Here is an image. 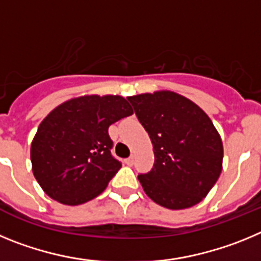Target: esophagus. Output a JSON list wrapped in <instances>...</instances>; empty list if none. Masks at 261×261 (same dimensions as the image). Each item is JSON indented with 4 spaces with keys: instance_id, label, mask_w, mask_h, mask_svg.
I'll return each instance as SVG.
<instances>
[{
    "instance_id": "34e87169",
    "label": "esophagus",
    "mask_w": 261,
    "mask_h": 261,
    "mask_svg": "<svg viewBox=\"0 0 261 261\" xmlns=\"http://www.w3.org/2000/svg\"><path fill=\"white\" fill-rule=\"evenodd\" d=\"M133 162H135V156H129V158H126L125 159V163H126V165H128V166H132L133 165Z\"/></svg>"
}]
</instances>
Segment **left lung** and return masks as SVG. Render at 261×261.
Wrapping results in <instances>:
<instances>
[{
	"mask_svg": "<svg viewBox=\"0 0 261 261\" xmlns=\"http://www.w3.org/2000/svg\"><path fill=\"white\" fill-rule=\"evenodd\" d=\"M128 100L153 144V168L138 175L145 193L172 211L199 204L222 171V140L212 120L196 103L170 90Z\"/></svg>",
	"mask_w": 261,
	"mask_h": 261,
	"instance_id": "left-lung-1",
	"label": "left lung"
}]
</instances>
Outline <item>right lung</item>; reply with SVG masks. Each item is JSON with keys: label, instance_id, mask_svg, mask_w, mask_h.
<instances>
[{"label": "right lung", "instance_id": "obj_1", "mask_svg": "<svg viewBox=\"0 0 261 261\" xmlns=\"http://www.w3.org/2000/svg\"><path fill=\"white\" fill-rule=\"evenodd\" d=\"M133 110L120 95H82L52 110L31 142L34 176L64 205L93 200L121 167L112 156L108 126Z\"/></svg>", "mask_w": 261, "mask_h": 261}]
</instances>
